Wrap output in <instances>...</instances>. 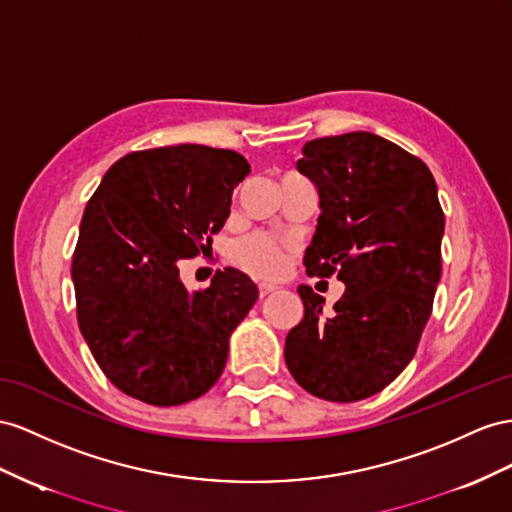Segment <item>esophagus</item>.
Masks as SVG:
<instances>
[{
  "instance_id": "34e87169",
  "label": "esophagus",
  "mask_w": 512,
  "mask_h": 512,
  "mask_svg": "<svg viewBox=\"0 0 512 512\" xmlns=\"http://www.w3.org/2000/svg\"><path fill=\"white\" fill-rule=\"evenodd\" d=\"M277 290H279V287L272 285V283H259V296H261V298L272 294V292H277Z\"/></svg>"
}]
</instances>
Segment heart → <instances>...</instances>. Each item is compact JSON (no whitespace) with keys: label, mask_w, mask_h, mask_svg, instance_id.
I'll list each match as a JSON object with an SVG mask.
<instances>
[{"label":"heart","mask_w":512,"mask_h":512,"mask_svg":"<svg viewBox=\"0 0 512 512\" xmlns=\"http://www.w3.org/2000/svg\"><path fill=\"white\" fill-rule=\"evenodd\" d=\"M231 257L242 270L259 279L279 277L287 266L285 251L268 235H253V238L235 244Z\"/></svg>","instance_id":"heart-1"}]
</instances>
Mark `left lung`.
I'll list each match as a JSON object with an SVG mask.
<instances>
[{
    "label": "left lung",
    "instance_id": "8db88e82",
    "mask_svg": "<svg viewBox=\"0 0 512 512\" xmlns=\"http://www.w3.org/2000/svg\"><path fill=\"white\" fill-rule=\"evenodd\" d=\"M318 192L309 277L346 285L333 309L300 285L285 337L296 383L331 402L370 398L411 363L441 277L445 218L428 166L370 131L311 140L296 162Z\"/></svg>",
    "mask_w": 512,
    "mask_h": 512
}]
</instances>
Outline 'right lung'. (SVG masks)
<instances>
[{"label": "right lung", "mask_w": 512, "mask_h": 512, "mask_svg": "<svg viewBox=\"0 0 512 512\" xmlns=\"http://www.w3.org/2000/svg\"><path fill=\"white\" fill-rule=\"evenodd\" d=\"M251 164L231 149L177 144L121 157L84 209L71 279L95 361L127 396L175 406L220 378L229 337L259 296L235 268L190 292L179 261L209 248Z\"/></svg>", "instance_id": "obj_1"}]
</instances>
